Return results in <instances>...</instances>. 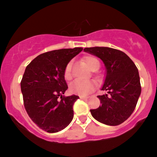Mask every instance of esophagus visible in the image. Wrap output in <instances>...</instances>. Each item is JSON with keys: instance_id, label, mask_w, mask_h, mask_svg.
<instances>
[{"instance_id": "1", "label": "esophagus", "mask_w": 157, "mask_h": 157, "mask_svg": "<svg viewBox=\"0 0 157 157\" xmlns=\"http://www.w3.org/2000/svg\"><path fill=\"white\" fill-rule=\"evenodd\" d=\"M89 98V97L83 96V95H80V99H87V98Z\"/></svg>"}]
</instances>
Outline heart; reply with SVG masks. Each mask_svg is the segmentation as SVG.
<instances>
[{"label":"heart","instance_id":"obj_1","mask_svg":"<svg viewBox=\"0 0 157 157\" xmlns=\"http://www.w3.org/2000/svg\"><path fill=\"white\" fill-rule=\"evenodd\" d=\"M83 61L89 68L92 71H98L101 67V62L99 59L94 56H86L83 58ZM72 62H69L67 64L64 70V78L65 80H70L72 77L71 74ZM94 89V83L92 81L81 82L79 80H75L69 86V91L72 94L79 95H86L90 93Z\"/></svg>","mask_w":157,"mask_h":157}]
</instances>
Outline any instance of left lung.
<instances>
[{
    "instance_id": "left-lung-1",
    "label": "left lung",
    "mask_w": 157,
    "mask_h": 157,
    "mask_svg": "<svg viewBox=\"0 0 157 157\" xmlns=\"http://www.w3.org/2000/svg\"><path fill=\"white\" fill-rule=\"evenodd\" d=\"M85 52L100 58L107 74L102 90L108 94L98 95L101 105L90 110L96 120L108 126H117L131 116L141 95L138 68L122 51L109 47H90Z\"/></svg>"
}]
</instances>
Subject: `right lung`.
I'll use <instances>...</instances> for the list:
<instances>
[{
	"instance_id": "obj_1",
	"label": "right lung",
	"mask_w": 157,
	"mask_h": 157,
	"mask_svg": "<svg viewBox=\"0 0 157 157\" xmlns=\"http://www.w3.org/2000/svg\"><path fill=\"white\" fill-rule=\"evenodd\" d=\"M82 50L75 47L44 52L26 67L21 80L24 106L31 120L44 131L58 132L73 119V105L79 96L62 95L67 89L64 70Z\"/></svg>"
}]
</instances>
